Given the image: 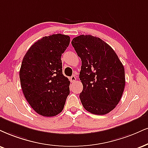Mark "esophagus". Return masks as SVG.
Segmentation results:
<instances>
[{"mask_svg":"<svg viewBox=\"0 0 148 148\" xmlns=\"http://www.w3.org/2000/svg\"><path fill=\"white\" fill-rule=\"evenodd\" d=\"M70 81L71 82H75L76 81V77L75 75H72L71 77H70Z\"/></svg>","mask_w":148,"mask_h":148,"instance_id":"esophagus-1","label":"esophagus"}]
</instances>
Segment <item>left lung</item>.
Listing matches in <instances>:
<instances>
[{
  "label": "left lung",
  "mask_w": 148,
  "mask_h": 148,
  "mask_svg": "<svg viewBox=\"0 0 148 148\" xmlns=\"http://www.w3.org/2000/svg\"><path fill=\"white\" fill-rule=\"evenodd\" d=\"M73 47L81 58L79 95L83 106L94 114H108L116 106L124 90V67L117 55L99 38L81 35L73 39Z\"/></svg>",
  "instance_id": "obj_1"
}]
</instances>
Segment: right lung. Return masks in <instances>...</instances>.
Here are the masks:
<instances>
[{
	"mask_svg": "<svg viewBox=\"0 0 148 148\" xmlns=\"http://www.w3.org/2000/svg\"><path fill=\"white\" fill-rule=\"evenodd\" d=\"M70 43L69 36H45L24 56L20 80L25 97L38 114L53 116L62 111L70 93V81L62 74V54Z\"/></svg>",
	"mask_w": 148,
	"mask_h": 148,
	"instance_id": "add662e5",
	"label": "right lung"
}]
</instances>
